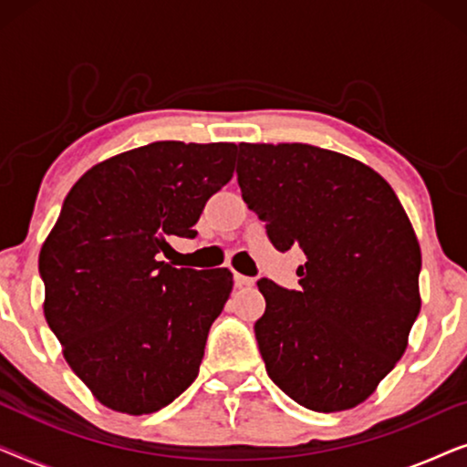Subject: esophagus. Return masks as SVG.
Here are the masks:
<instances>
[{
  "instance_id": "1",
  "label": "esophagus",
  "mask_w": 467,
  "mask_h": 467,
  "mask_svg": "<svg viewBox=\"0 0 467 467\" xmlns=\"http://www.w3.org/2000/svg\"><path fill=\"white\" fill-rule=\"evenodd\" d=\"M234 283H235V286H238V289H242V286H253L254 280L251 276H244V274L235 272L234 274Z\"/></svg>"
}]
</instances>
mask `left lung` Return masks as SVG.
Returning <instances> with one entry per match:
<instances>
[{"label": "left lung", "instance_id": "obj_1", "mask_svg": "<svg viewBox=\"0 0 467 467\" xmlns=\"http://www.w3.org/2000/svg\"><path fill=\"white\" fill-rule=\"evenodd\" d=\"M235 171L272 246L306 254L297 289L257 280L267 376L310 410L361 404L420 310V248L398 195L368 165L312 144H240Z\"/></svg>", "mask_w": 467, "mask_h": 467}]
</instances>
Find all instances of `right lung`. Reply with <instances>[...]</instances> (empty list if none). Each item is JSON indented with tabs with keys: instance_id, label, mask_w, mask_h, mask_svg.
<instances>
[{
	"instance_id": "obj_1",
	"label": "right lung",
	"mask_w": 467,
	"mask_h": 467,
	"mask_svg": "<svg viewBox=\"0 0 467 467\" xmlns=\"http://www.w3.org/2000/svg\"><path fill=\"white\" fill-rule=\"evenodd\" d=\"M238 146L152 142L106 159L69 191L40 253L44 317L95 398L157 412L197 379L232 272L165 264L232 181Z\"/></svg>"
}]
</instances>
